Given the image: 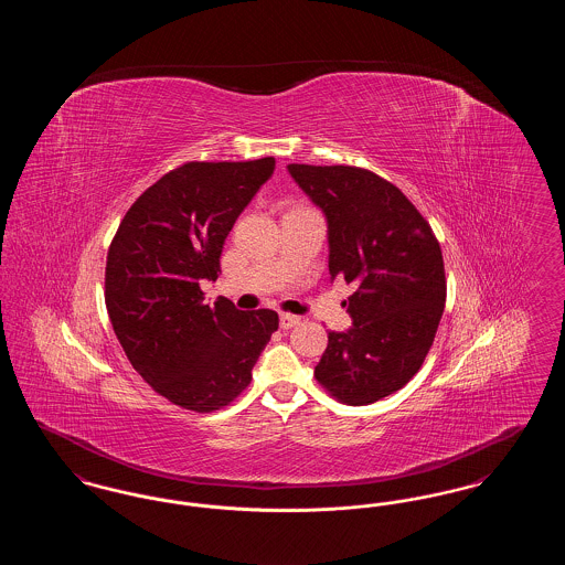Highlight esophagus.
<instances>
[{"label":"esophagus","instance_id":"1","mask_svg":"<svg viewBox=\"0 0 565 565\" xmlns=\"http://www.w3.org/2000/svg\"><path fill=\"white\" fill-rule=\"evenodd\" d=\"M298 322H300L298 316H290V313H281V316H279V326H281L284 330L292 328V326H296Z\"/></svg>","mask_w":565,"mask_h":565}]
</instances>
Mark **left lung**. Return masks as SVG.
<instances>
[{
    "label": "left lung",
    "instance_id": "obj_1",
    "mask_svg": "<svg viewBox=\"0 0 565 565\" xmlns=\"http://www.w3.org/2000/svg\"><path fill=\"white\" fill-rule=\"evenodd\" d=\"M328 222V270L358 290L348 332H328L316 379L339 403L364 406L422 369L445 311L443 252L426 217L373 171L288 164Z\"/></svg>",
    "mask_w": 565,
    "mask_h": 565
}]
</instances>
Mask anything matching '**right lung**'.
<instances>
[{
    "label": "right lung",
    "mask_w": 565,
    "mask_h": 565,
    "mask_svg": "<svg viewBox=\"0 0 565 565\" xmlns=\"http://www.w3.org/2000/svg\"><path fill=\"white\" fill-rule=\"evenodd\" d=\"M275 159L186 162L164 173L122 217L109 243L106 307L135 371L169 403L212 413L252 381L277 330L270 309L205 302L235 220L269 180Z\"/></svg>",
    "instance_id": "obj_1"
}]
</instances>
